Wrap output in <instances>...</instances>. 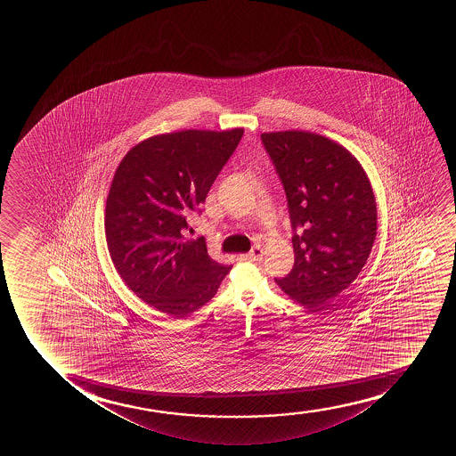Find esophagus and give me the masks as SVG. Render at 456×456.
<instances>
[{
	"mask_svg": "<svg viewBox=\"0 0 456 456\" xmlns=\"http://www.w3.org/2000/svg\"><path fill=\"white\" fill-rule=\"evenodd\" d=\"M263 258V249L260 246H254L252 250H250L249 254H246L243 256V260H248V262H256V260H262Z\"/></svg>",
	"mask_w": 456,
	"mask_h": 456,
	"instance_id": "esophagus-1",
	"label": "esophagus"
}]
</instances>
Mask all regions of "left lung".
I'll return each instance as SVG.
<instances>
[{"mask_svg": "<svg viewBox=\"0 0 456 456\" xmlns=\"http://www.w3.org/2000/svg\"><path fill=\"white\" fill-rule=\"evenodd\" d=\"M281 177L293 227L294 266L275 279L313 308L355 281L377 235V206L368 175L349 151L304 131L262 134Z\"/></svg>", "mask_w": 456, "mask_h": 456, "instance_id": "1", "label": "left lung"}]
</instances>
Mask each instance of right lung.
I'll return each instance as SVG.
<instances>
[{"label":"right lung","instance_id":"add662e5","mask_svg":"<svg viewBox=\"0 0 456 456\" xmlns=\"http://www.w3.org/2000/svg\"><path fill=\"white\" fill-rule=\"evenodd\" d=\"M244 129L162 134L134 146L113 175L106 204L107 248L126 285L173 318L206 305L231 271L204 238L182 241Z\"/></svg>","mask_w":456,"mask_h":456}]
</instances>
